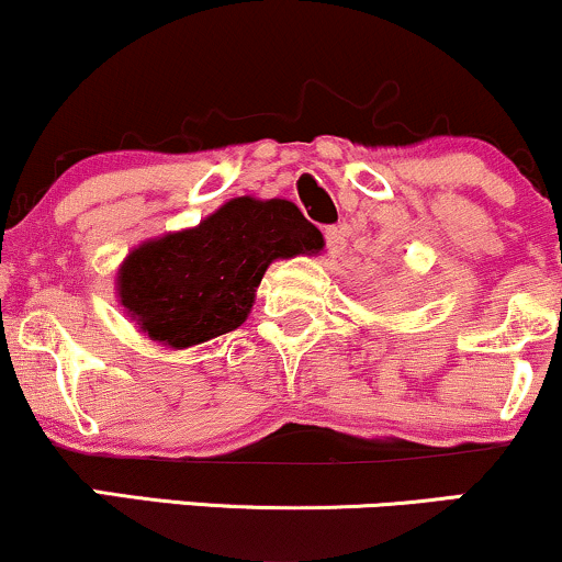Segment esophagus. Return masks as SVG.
Here are the masks:
<instances>
[{
    "mask_svg": "<svg viewBox=\"0 0 562 562\" xmlns=\"http://www.w3.org/2000/svg\"><path fill=\"white\" fill-rule=\"evenodd\" d=\"M325 240H327V250H330L333 259H340L346 250V229L344 227H327Z\"/></svg>",
    "mask_w": 562,
    "mask_h": 562,
    "instance_id": "obj_1",
    "label": "esophagus"
}]
</instances>
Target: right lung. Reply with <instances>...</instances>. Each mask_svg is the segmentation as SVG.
Here are the masks:
<instances>
[{
    "label": "right lung",
    "mask_w": 562,
    "mask_h": 562,
    "mask_svg": "<svg viewBox=\"0 0 562 562\" xmlns=\"http://www.w3.org/2000/svg\"><path fill=\"white\" fill-rule=\"evenodd\" d=\"M322 248V232L290 200L232 198L198 227L128 250L115 295L139 333L182 351L248 319L269 263L317 256Z\"/></svg>",
    "instance_id": "obj_1"
}]
</instances>
